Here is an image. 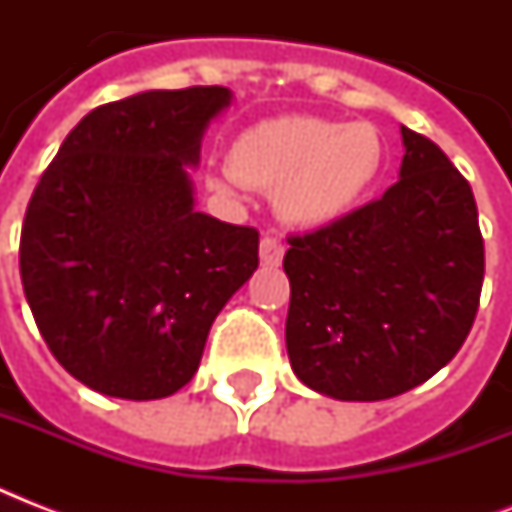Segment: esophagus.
Instances as JSON below:
<instances>
[{
  "instance_id": "esophagus-1",
  "label": "esophagus",
  "mask_w": 512,
  "mask_h": 512,
  "mask_svg": "<svg viewBox=\"0 0 512 512\" xmlns=\"http://www.w3.org/2000/svg\"><path fill=\"white\" fill-rule=\"evenodd\" d=\"M284 241L276 239V236H263V241H260V260H263V265H281V260H284Z\"/></svg>"
}]
</instances>
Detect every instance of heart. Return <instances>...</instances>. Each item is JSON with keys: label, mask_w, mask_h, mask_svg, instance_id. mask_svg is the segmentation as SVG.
Masks as SVG:
<instances>
[{"label": "heart", "mask_w": 512, "mask_h": 512, "mask_svg": "<svg viewBox=\"0 0 512 512\" xmlns=\"http://www.w3.org/2000/svg\"><path fill=\"white\" fill-rule=\"evenodd\" d=\"M382 140L366 122L284 116L249 127L233 140L231 172L217 185L276 191L281 215L300 225L335 220L356 204L382 170Z\"/></svg>", "instance_id": "obj_1"}]
</instances>
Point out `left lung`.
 Returning a JSON list of instances; mask_svg holds the SVG:
<instances>
[{
	"mask_svg": "<svg viewBox=\"0 0 512 512\" xmlns=\"http://www.w3.org/2000/svg\"><path fill=\"white\" fill-rule=\"evenodd\" d=\"M401 135L398 183L287 239L289 364L340 401H382L430 380L457 356L481 300L470 183L433 140L409 127Z\"/></svg>",
	"mask_w": 512,
	"mask_h": 512,
	"instance_id": "8db88e82",
	"label": "left lung"
}]
</instances>
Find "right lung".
Masks as SVG:
<instances>
[{
	"label": "right lung",
	"mask_w": 512,
	"mask_h": 512,
	"mask_svg": "<svg viewBox=\"0 0 512 512\" xmlns=\"http://www.w3.org/2000/svg\"><path fill=\"white\" fill-rule=\"evenodd\" d=\"M228 87L151 90L84 116L28 201L20 279L47 348L114 398L172 396L255 273L260 233L193 209L185 164Z\"/></svg>",
	"instance_id": "add662e5"
}]
</instances>
